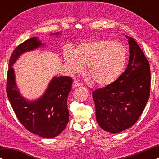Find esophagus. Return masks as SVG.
<instances>
[{"label":"esophagus","mask_w":159,"mask_h":159,"mask_svg":"<svg viewBox=\"0 0 159 159\" xmlns=\"http://www.w3.org/2000/svg\"><path fill=\"white\" fill-rule=\"evenodd\" d=\"M82 84L80 83V82H77V81H75L73 82V86L74 87H80V86H82Z\"/></svg>","instance_id":"esophagus-1"}]
</instances>
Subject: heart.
Segmentation results:
<instances>
[{
  "label": "heart",
  "instance_id": "obj_1",
  "mask_svg": "<svg viewBox=\"0 0 159 159\" xmlns=\"http://www.w3.org/2000/svg\"><path fill=\"white\" fill-rule=\"evenodd\" d=\"M64 60L72 74L81 72L87 65L91 79L97 85L104 87L120 77L127 64V52L121 43L98 40L81 43L75 52L66 50Z\"/></svg>",
  "mask_w": 159,
  "mask_h": 159
}]
</instances>
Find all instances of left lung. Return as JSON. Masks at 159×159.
I'll use <instances>...</instances> for the list:
<instances>
[{
	"instance_id": "obj_1",
	"label": "left lung",
	"mask_w": 159,
	"mask_h": 159,
	"mask_svg": "<svg viewBox=\"0 0 159 159\" xmlns=\"http://www.w3.org/2000/svg\"><path fill=\"white\" fill-rule=\"evenodd\" d=\"M125 37L129 48L125 71L114 83L92 93L97 122L111 133H118L134 125L150 95L149 63L136 41L131 37Z\"/></svg>"
}]
</instances>
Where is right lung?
<instances>
[{"label":"right lung","instance_id":"right-lung-1","mask_svg":"<svg viewBox=\"0 0 159 159\" xmlns=\"http://www.w3.org/2000/svg\"><path fill=\"white\" fill-rule=\"evenodd\" d=\"M61 35L59 32L50 34ZM38 38L26 40L14 49L8 64L6 92L17 118L27 130L42 138L58 136L69 121L67 98L71 90L72 79L69 77H53L44 93L38 99L28 100L22 96L18 88L13 66L19 56L27 52L45 46Z\"/></svg>","mask_w":159,"mask_h":159}]
</instances>
